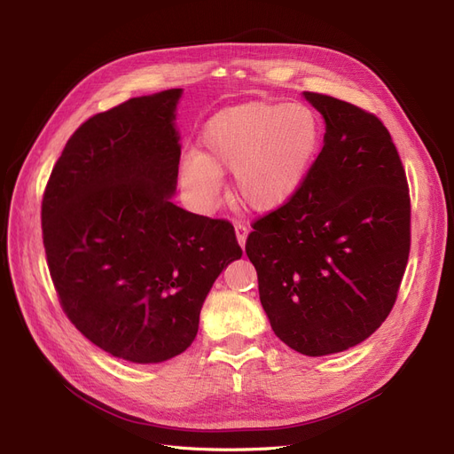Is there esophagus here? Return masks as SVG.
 I'll use <instances>...</instances> for the list:
<instances>
[{"label":"esophagus","mask_w":454,"mask_h":454,"mask_svg":"<svg viewBox=\"0 0 454 454\" xmlns=\"http://www.w3.org/2000/svg\"><path fill=\"white\" fill-rule=\"evenodd\" d=\"M235 231H237V240H239V244H240V248L244 250L246 239H248V227L242 225V223H237V225H235Z\"/></svg>","instance_id":"esophagus-1"}]
</instances>
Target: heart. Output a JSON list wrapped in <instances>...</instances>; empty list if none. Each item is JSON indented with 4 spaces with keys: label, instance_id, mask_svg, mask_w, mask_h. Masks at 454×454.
<instances>
[{
    "label": "heart",
    "instance_id": "heart-1",
    "mask_svg": "<svg viewBox=\"0 0 454 454\" xmlns=\"http://www.w3.org/2000/svg\"><path fill=\"white\" fill-rule=\"evenodd\" d=\"M320 119L301 102H244L217 112L202 130V153L191 149L180 164L189 200L210 210L223 174L232 172V197L252 212H272L303 185L318 153Z\"/></svg>",
    "mask_w": 454,
    "mask_h": 454
}]
</instances>
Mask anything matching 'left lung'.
<instances>
[{
  "label": "left lung",
  "mask_w": 454,
  "mask_h": 454,
  "mask_svg": "<svg viewBox=\"0 0 454 454\" xmlns=\"http://www.w3.org/2000/svg\"><path fill=\"white\" fill-rule=\"evenodd\" d=\"M324 147L282 208L257 219L246 254L272 332L305 356L360 345L390 314L411 244L405 170L387 127L364 109L303 92Z\"/></svg>",
  "instance_id": "left-lung-1"
}]
</instances>
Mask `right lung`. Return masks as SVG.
Wrapping results in <instances>:
<instances>
[{
	"mask_svg": "<svg viewBox=\"0 0 454 454\" xmlns=\"http://www.w3.org/2000/svg\"><path fill=\"white\" fill-rule=\"evenodd\" d=\"M182 89L90 117L67 140L41 204L51 278L92 345L132 364L191 347L206 295L240 259L225 219L172 202Z\"/></svg>",
	"mask_w": 454,
	"mask_h": 454,
	"instance_id": "obj_1",
	"label": "right lung"
}]
</instances>
